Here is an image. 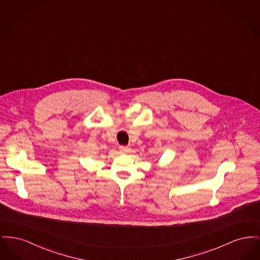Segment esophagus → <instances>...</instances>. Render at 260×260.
I'll use <instances>...</instances> for the list:
<instances>
[{
    "label": "esophagus",
    "mask_w": 260,
    "mask_h": 260,
    "mask_svg": "<svg viewBox=\"0 0 260 260\" xmlns=\"http://www.w3.org/2000/svg\"><path fill=\"white\" fill-rule=\"evenodd\" d=\"M119 148H120V151H121L122 153H127V152L129 151V148H127V147H125V146H120Z\"/></svg>",
    "instance_id": "34e87169"
}]
</instances>
